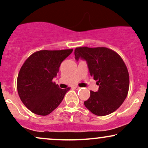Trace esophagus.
Masks as SVG:
<instances>
[{"instance_id":"34e87169","label":"esophagus","mask_w":148,"mask_h":148,"mask_svg":"<svg viewBox=\"0 0 148 148\" xmlns=\"http://www.w3.org/2000/svg\"><path fill=\"white\" fill-rule=\"evenodd\" d=\"M73 88H74V89H75V90H79L81 88L79 87V86H74V87H73Z\"/></svg>"}]
</instances>
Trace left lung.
I'll list each match as a JSON object with an SVG mask.
<instances>
[{"label":"left lung","instance_id":"left-lung-1","mask_svg":"<svg viewBox=\"0 0 148 148\" xmlns=\"http://www.w3.org/2000/svg\"><path fill=\"white\" fill-rule=\"evenodd\" d=\"M74 55L76 61H86L90 74L99 86L97 92L90 91L85 106L99 116L116 111L126 99L130 88L129 72L122 58L106 47H77Z\"/></svg>","mask_w":148,"mask_h":148}]
</instances>
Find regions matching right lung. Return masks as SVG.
<instances>
[{
    "mask_svg": "<svg viewBox=\"0 0 148 148\" xmlns=\"http://www.w3.org/2000/svg\"><path fill=\"white\" fill-rule=\"evenodd\" d=\"M72 51H39L30 56L22 65L17 77L18 94L23 104L33 113L49 115L69 90V88L60 89L52 80L57 76L61 62Z\"/></svg>",
    "mask_w": 148,
    "mask_h": 148,
    "instance_id": "add662e5",
    "label": "right lung"
}]
</instances>
